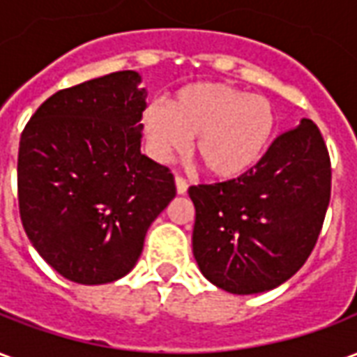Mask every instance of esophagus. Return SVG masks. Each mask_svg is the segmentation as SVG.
Instances as JSON below:
<instances>
[{
  "mask_svg": "<svg viewBox=\"0 0 357 357\" xmlns=\"http://www.w3.org/2000/svg\"><path fill=\"white\" fill-rule=\"evenodd\" d=\"M187 181L183 178H176V191H178V195H185L187 193Z\"/></svg>",
  "mask_w": 357,
  "mask_h": 357,
  "instance_id": "esophagus-1",
  "label": "esophagus"
}]
</instances>
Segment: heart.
I'll list each match as a JSON object with an SVG mask.
<instances>
[{"label": "heart", "instance_id": "heart-1", "mask_svg": "<svg viewBox=\"0 0 357 357\" xmlns=\"http://www.w3.org/2000/svg\"><path fill=\"white\" fill-rule=\"evenodd\" d=\"M141 124L158 160L185 153L189 139H195V156L206 174L235 179L260 162L275 132L277 114L262 95L201 82L179 89L168 105L145 107Z\"/></svg>", "mask_w": 357, "mask_h": 357}]
</instances>
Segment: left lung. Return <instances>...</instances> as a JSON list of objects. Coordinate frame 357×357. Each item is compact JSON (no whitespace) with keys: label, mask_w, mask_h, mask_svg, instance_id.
<instances>
[{"label":"left lung","mask_w":357,"mask_h":357,"mask_svg":"<svg viewBox=\"0 0 357 357\" xmlns=\"http://www.w3.org/2000/svg\"><path fill=\"white\" fill-rule=\"evenodd\" d=\"M193 256L202 275L231 294L271 291L307 260L331 199V160L319 128L302 118L252 170L189 187Z\"/></svg>","instance_id":"1"}]
</instances>
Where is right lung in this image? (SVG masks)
Returning <instances> with one entry per match:
<instances>
[{
	"label": "right lung",
	"mask_w": 357,
	"mask_h": 357,
	"mask_svg": "<svg viewBox=\"0 0 357 357\" xmlns=\"http://www.w3.org/2000/svg\"><path fill=\"white\" fill-rule=\"evenodd\" d=\"M120 70L51 95L20 135L19 210L38 255L80 284L112 283L139 260L176 197L172 172L141 155L145 88Z\"/></svg>",
	"instance_id": "right-lung-1"
}]
</instances>
